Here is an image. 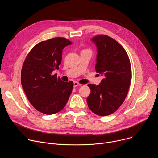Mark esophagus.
<instances>
[{
  "label": "esophagus",
  "instance_id": "1",
  "mask_svg": "<svg viewBox=\"0 0 158 158\" xmlns=\"http://www.w3.org/2000/svg\"><path fill=\"white\" fill-rule=\"evenodd\" d=\"M81 84H79V82H76V81H75L74 82V87H77V86H79V85H81Z\"/></svg>",
  "mask_w": 158,
  "mask_h": 158
}]
</instances>
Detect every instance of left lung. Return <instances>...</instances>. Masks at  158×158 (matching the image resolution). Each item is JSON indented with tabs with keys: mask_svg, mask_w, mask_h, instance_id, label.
Listing matches in <instances>:
<instances>
[{
	"mask_svg": "<svg viewBox=\"0 0 158 158\" xmlns=\"http://www.w3.org/2000/svg\"><path fill=\"white\" fill-rule=\"evenodd\" d=\"M92 40L98 50L95 69L104 77L99 85H87L91 94L87 102L94 114L106 116L116 112L127 95L132 78L131 66L126 51L114 39L99 35Z\"/></svg>",
	"mask_w": 158,
	"mask_h": 158,
	"instance_id": "left-lung-1",
	"label": "left lung"
}]
</instances>
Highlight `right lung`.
Wrapping results in <instances>:
<instances>
[{
	"label": "right lung",
	"instance_id": "right-lung-1",
	"mask_svg": "<svg viewBox=\"0 0 158 158\" xmlns=\"http://www.w3.org/2000/svg\"><path fill=\"white\" fill-rule=\"evenodd\" d=\"M72 42L55 37L39 42L27 54L21 71V84L32 106L51 115L61 110L72 93L73 81H62L52 72L59 69L63 49Z\"/></svg>",
	"mask_w": 158,
	"mask_h": 158
}]
</instances>
